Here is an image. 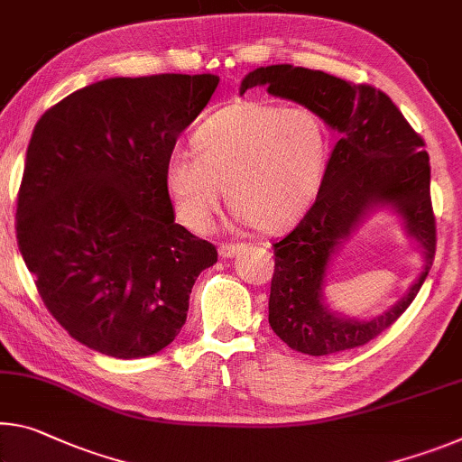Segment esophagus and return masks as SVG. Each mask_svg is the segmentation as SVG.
<instances>
[{
    "mask_svg": "<svg viewBox=\"0 0 462 462\" xmlns=\"http://www.w3.org/2000/svg\"><path fill=\"white\" fill-rule=\"evenodd\" d=\"M245 243H224L219 245V257L224 259H230V257H236L240 251H245Z\"/></svg>",
    "mask_w": 462,
    "mask_h": 462,
    "instance_id": "esophagus-1",
    "label": "esophagus"
}]
</instances>
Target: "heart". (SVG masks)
I'll return each mask as SVG.
<instances>
[{
  "label": "heart",
  "instance_id": "heart-1",
  "mask_svg": "<svg viewBox=\"0 0 462 462\" xmlns=\"http://www.w3.org/2000/svg\"><path fill=\"white\" fill-rule=\"evenodd\" d=\"M191 152H172L162 172L180 222L195 232L209 230L224 191L248 228L273 234L298 222L317 199L331 135L309 106L236 100L193 131Z\"/></svg>",
  "mask_w": 462,
  "mask_h": 462
}]
</instances>
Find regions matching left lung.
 I'll return each instance as SVG.
<instances>
[{
  "mask_svg": "<svg viewBox=\"0 0 462 462\" xmlns=\"http://www.w3.org/2000/svg\"><path fill=\"white\" fill-rule=\"evenodd\" d=\"M254 86L312 108L339 131L317 199L296 228L273 243L269 325L300 354L328 356L360 347L409 309L434 263L436 216L426 142L397 105L370 84L283 63L248 73L240 94ZM378 204H393L403 216L408 231L424 246L427 267L391 311L372 321L346 319L322 304L326 267L336 246Z\"/></svg>",
  "mask_w": 462,
  "mask_h": 462,
  "instance_id": "1",
  "label": "left lung"
}]
</instances>
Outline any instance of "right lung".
I'll use <instances>...</instances> for the list:
<instances>
[{
    "label": "right lung",
    "instance_id": "add662e5",
    "mask_svg": "<svg viewBox=\"0 0 462 462\" xmlns=\"http://www.w3.org/2000/svg\"><path fill=\"white\" fill-rule=\"evenodd\" d=\"M219 78H108L34 125L16 238L53 319L73 339L131 360L158 354L187 320L216 246L174 222L164 162Z\"/></svg>",
    "mask_w": 462,
    "mask_h": 462
}]
</instances>
